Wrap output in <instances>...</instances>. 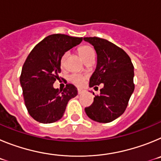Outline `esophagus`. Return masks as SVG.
<instances>
[{
  "label": "esophagus",
  "mask_w": 161,
  "mask_h": 161,
  "mask_svg": "<svg viewBox=\"0 0 161 161\" xmlns=\"http://www.w3.org/2000/svg\"><path fill=\"white\" fill-rule=\"evenodd\" d=\"M84 92H85V90H83V89H78V94H81V93H84Z\"/></svg>",
  "instance_id": "obj_1"
}]
</instances>
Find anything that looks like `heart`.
I'll list each match as a JSON object with an SVG mask.
<instances>
[{
  "mask_svg": "<svg viewBox=\"0 0 161 161\" xmlns=\"http://www.w3.org/2000/svg\"><path fill=\"white\" fill-rule=\"evenodd\" d=\"M78 54L80 56L83 60H85L87 58L90 57L92 55H94V52H93V48L91 47L88 46V45H83V46L80 47L77 50ZM67 56H68V53H64L61 58L60 60V64L61 66H63L64 64V61L66 59ZM85 79V76H82V75H80V74H72L69 76V80L72 82L74 85H77V86H80L83 84L84 80Z\"/></svg>",
  "mask_w": 161,
  "mask_h": 161,
  "instance_id": "heart-1",
  "label": "heart"
}]
</instances>
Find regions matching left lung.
Returning a JSON list of instances; mask_svg holds the SVG:
<instances>
[{
	"label": "left lung",
	"instance_id": "8db88e82",
	"mask_svg": "<svg viewBox=\"0 0 161 161\" xmlns=\"http://www.w3.org/2000/svg\"><path fill=\"white\" fill-rule=\"evenodd\" d=\"M84 40L93 45L97 55L89 86L97 89V85H104L100 95L85 109V113L95 122L110 123L124 113L133 93L134 66L129 55L111 42L97 37H86Z\"/></svg>",
	"mask_w": 161,
	"mask_h": 161
}]
</instances>
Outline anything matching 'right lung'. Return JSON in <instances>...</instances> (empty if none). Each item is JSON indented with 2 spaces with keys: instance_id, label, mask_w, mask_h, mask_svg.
<instances>
[{
  "instance_id": "right-lung-1",
  "label": "right lung",
  "mask_w": 161,
  "mask_h": 161,
  "mask_svg": "<svg viewBox=\"0 0 161 161\" xmlns=\"http://www.w3.org/2000/svg\"><path fill=\"white\" fill-rule=\"evenodd\" d=\"M83 38L55 34L38 42L29 54L22 69L20 83L30 115L41 123H52L63 117L68 101L77 95L72 84L62 91L53 87L61 72L64 54L80 44Z\"/></svg>"
}]
</instances>
